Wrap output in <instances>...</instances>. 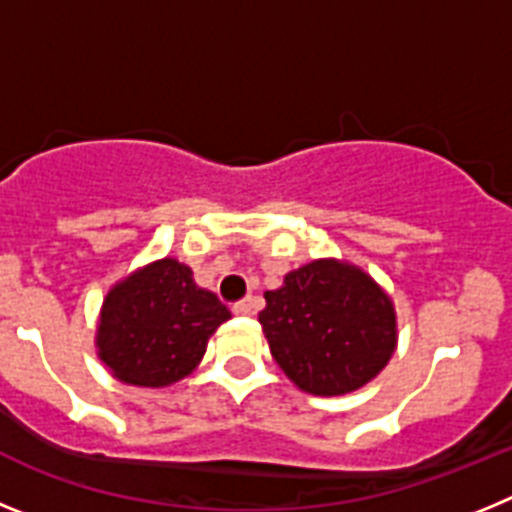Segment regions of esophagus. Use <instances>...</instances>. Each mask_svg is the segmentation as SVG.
<instances>
[{"instance_id": "obj_1", "label": "esophagus", "mask_w": 512, "mask_h": 512, "mask_svg": "<svg viewBox=\"0 0 512 512\" xmlns=\"http://www.w3.org/2000/svg\"><path fill=\"white\" fill-rule=\"evenodd\" d=\"M253 300H243V302H235L233 305V315H243V318H246V315H253Z\"/></svg>"}]
</instances>
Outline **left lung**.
I'll list each match as a JSON object with an SVG mask.
<instances>
[{
  "label": "left lung",
  "instance_id": "obj_1",
  "mask_svg": "<svg viewBox=\"0 0 512 512\" xmlns=\"http://www.w3.org/2000/svg\"><path fill=\"white\" fill-rule=\"evenodd\" d=\"M264 297L259 323L271 356L310 395L359 390L395 354V305L359 266L310 261Z\"/></svg>",
  "mask_w": 512,
  "mask_h": 512
}]
</instances>
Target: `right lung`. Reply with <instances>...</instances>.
Masks as SVG:
<instances>
[{
    "mask_svg": "<svg viewBox=\"0 0 512 512\" xmlns=\"http://www.w3.org/2000/svg\"><path fill=\"white\" fill-rule=\"evenodd\" d=\"M228 318V307L194 284L189 266L153 261L107 292L97 354L120 382L169 387L192 374L210 336Z\"/></svg>",
    "mask_w": 512,
    "mask_h": 512,
    "instance_id": "1",
    "label": "right lung"
}]
</instances>
